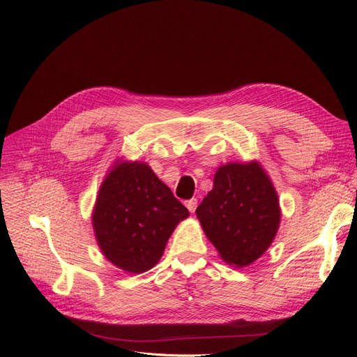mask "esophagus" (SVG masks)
Masks as SVG:
<instances>
[{
  "instance_id": "34e87169",
  "label": "esophagus",
  "mask_w": 357,
  "mask_h": 357,
  "mask_svg": "<svg viewBox=\"0 0 357 357\" xmlns=\"http://www.w3.org/2000/svg\"><path fill=\"white\" fill-rule=\"evenodd\" d=\"M186 208H188L191 213H194L197 210V205H198V199L197 198H191L188 201H185Z\"/></svg>"
}]
</instances>
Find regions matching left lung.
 Returning a JSON list of instances; mask_svg holds the SVG:
<instances>
[{"instance_id":"obj_1","label":"left lung","mask_w":357,"mask_h":357,"mask_svg":"<svg viewBox=\"0 0 357 357\" xmlns=\"http://www.w3.org/2000/svg\"><path fill=\"white\" fill-rule=\"evenodd\" d=\"M195 213L220 256L238 268L265 253L280 221L276 191L256 162L221 166Z\"/></svg>"}]
</instances>
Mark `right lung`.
Here are the masks:
<instances>
[{
    "instance_id": "add662e5",
    "label": "right lung",
    "mask_w": 357,
    "mask_h": 357,
    "mask_svg": "<svg viewBox=\"0 0 357 357\" xmlns=\"http://www.w3.org/2000/svg\"><path fill=\"white\" fill-rule=\"evenodd\" d=\"M190 211L146 163H120L104 179L93 230L104 256L131 273L153 268Z\"/></svg>"
}]
</instances>
